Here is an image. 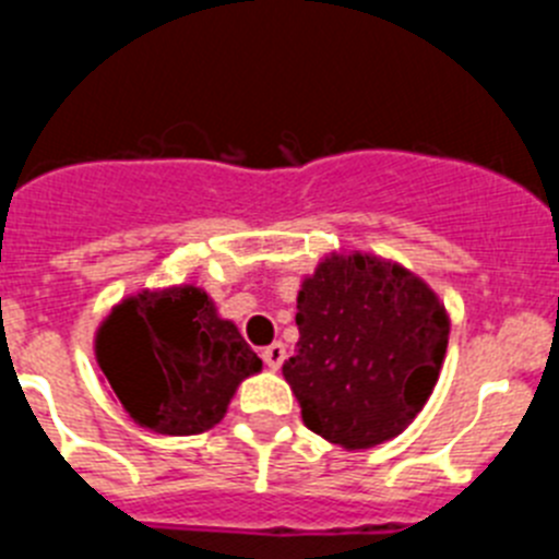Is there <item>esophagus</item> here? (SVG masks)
<instances>
[{"instance_id": "esophagus-1", "label": "esophagus", "mask_w": 559, "mask_h": 559, "mask_svg": "<svg viewBox=\"0 0 559 559\" xmlns=\"http://www.w3.org/2000/svg\"><path fill=\"white\" fill-rule=\"evenodd\" d=\"M263 360H265V367L269 369H280L283 367V360H285V347L280 344V341H274L271 347L263 349Z\"/></svg>"}]
</instances>
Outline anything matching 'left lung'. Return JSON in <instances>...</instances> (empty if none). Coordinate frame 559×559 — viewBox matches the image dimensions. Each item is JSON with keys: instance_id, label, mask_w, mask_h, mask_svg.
<instances>
[{"instance_id": "left-lung-1", "label": "left lung", "mask_w": 559, "mask_h": 559, "mask_svg": "<svg viewBox=\"0 0 559 559\" xmlns=\"http://www.w3.org/2000/svg\"><path fill=\"white\" fill-rule=\"evenodd\" d=\"M296 353L283 364L302 423L344 448L400 437L431 397L451 316L406 265L330 251L296 294Z\"/></svg>"}]
</instances>
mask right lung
Here are the masks:
<instances>
[{"mask_svg": "<svg viewBox=\"0 0 559 559\" xmlns=\"http://www.w3.org/2000/svg\"><path fill=\"white\" fill-rule=\"evenodd\" d=\"M103 380L140 428L192 437L224 419L237 386L263 369L199 285L142 288L95 330Z\"/></svg>", "mask_w": 559, "mask_h": 559, "instance_id": "1", "label": "right lung"}]
</instances>
